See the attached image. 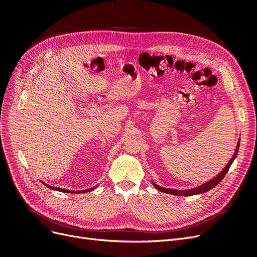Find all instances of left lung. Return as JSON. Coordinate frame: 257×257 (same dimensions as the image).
Here are the masks:
<instances>
[{
	"label": "left lung",
	"mask_w": 257,
	"mask_h": 257,
	"mask_svg": "<svg viewBox=\"0 0 257 257\" xmlns=\"http://www.w3.org/2000/svg\"><path fill=\"white\" fill-rule=\"evenodd\" d=\"M239 145H240V141H238V143H237V147H236V150H235L234 155H232V157H231L230 161L228 162V164L223 168L222 172H221L219 175H217L216 177H214L213 179H211V180L206 182V183L203 184V185H199V186H197V188L190 189V190H174V189L163 188V186L157 185V184L153 183V182H152V184H153V185L155 186V188H157L159 191H161V192H164V193H167V194H172V195H178V196H192V195H196V194H201V193L208 192L209 190L213 189L216 184H219V183L221 182L222 179L224 178V176L226 175V173L228 172V169H229L230 165L232 164V162H234V160L236 159L237 154H238Z\"/></svg>",
	"instance_id": "left-lung-1"
}]
</instances>
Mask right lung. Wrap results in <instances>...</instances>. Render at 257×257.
Listing matches in <instances>:
<instances>
[{"mask_svg": "<svg viewBox=\"0 0 257 257\" xmlns=\"http://www.w3.org/2000/svg\"><path fill=\"white\" fill-rule=\"evenodd\" d=\"M47 185L49 189H52V190H56V191H60V192H64V193H83V192H90L92 190H94V188L92 189H89V190H82V191H69V190H65V189H60V188H54V186H50L48 184H45Z\"/></svg>", "mask_w": 257, "mask_h": 257, "instance_id": "add662e5", "label": "right lung"}]
</instances>
